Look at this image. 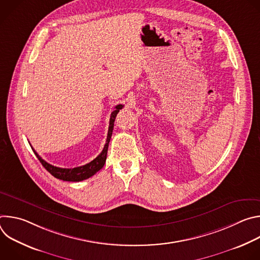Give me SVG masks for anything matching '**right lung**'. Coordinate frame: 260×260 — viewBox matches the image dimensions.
I'll use <instances>...</instances> for the list:
<instances>
[{
    "label": "right lung",
    "instance_id": "right-lung-1",
    "mask_svg": "<svg viewBox=\"0 0 260 260\" xmlns=\"http://www.w3.org/2000/svg\"><path fill=\"white\" fill-rule=\"evenodd\" d=\"M123 106L122 105H117L115 107V110L111 113V117H110V123H109V129H108V136H107V141L106 144L104 146L103 151L89 164H86L84 166L81 167H77V168H73V169H62V168H58V167H54L48 162H46L44 159H42V157L37 153L34 148H31L34 153L36 154L37 158L40 160V162L42 164V166L55 178L62 180V181H70V182H79L85 179H88L89 177L93 176L96 172H99L105 165L106 162V158H107V151H108V146H109V142L111 139V136H112V132H113V127H114V121L115 118L117 116V113L119 112V110L122 109Z\"/></svg>",
    "mask_w": 260,
    "mask_h": 260
}]
</instances>
